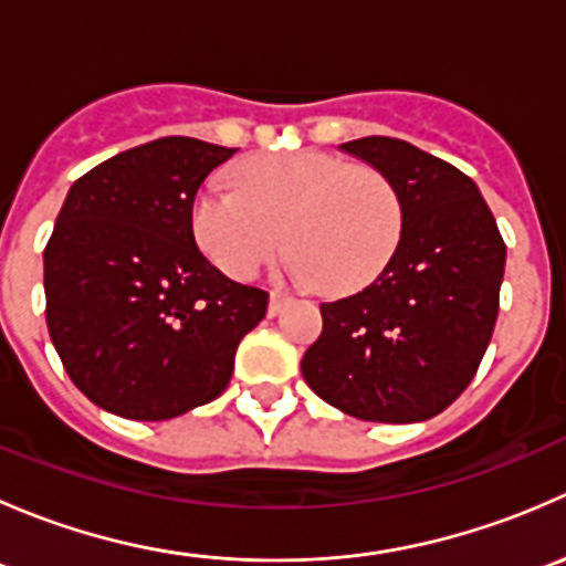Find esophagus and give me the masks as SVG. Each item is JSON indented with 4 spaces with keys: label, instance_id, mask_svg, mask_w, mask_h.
<instances>
[{
    "label": "esophagus",
    "instance_id": "34e87169",
    "mask_svg": "<svg viewBox=\"0 0 566 566\" xmlns=\"http://www.w3.org/2000/svg\"><path fill=\"white\" fill-rule=\"evenodd\" d=\"M284 304H287V295H282V293H271V301H268V315L276 317L279 312L284 310Z\"/></svg>",
    "mask_w": 566,
    "mask_h": 566
}]
</instances>
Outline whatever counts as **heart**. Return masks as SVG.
<instances>
[{"mask_svg": "<svg viewBox=\"0 0 566 566\" xmlns=\"http://www.w3.org/2000/svg\"><path fill=\"white\" fill-rule=\"evenodd\" d=\"M235 177L238 186L208 180L191 202L193 241L227 276H254L287 232L290 271L347 295L375 282L397 251L402 199L380 169L295 150L249 158Z\"/></svg>", "mask_w": 566, "mask_h": 566, "instance_id": "1", "label": "heart"}]
</instances>
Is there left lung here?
Returning <instances> with one entry per match:
<instances>
[{"mask_svg": "<svg viewBox=\"0 0 566 566\" xmlns=\"http://www.w3.org/2000/svg\"><path fill=\"white\" fill-rule=\"evenodd\" d=\"M342 150L391 177L402 235L369 287L319 304L323 331L301 373L319 399L356 419H432L482 364L506 243L476 182L443 158L391 136H364Z\"/></svg>", "mask_w": 566, "mask_h": 566, "instance_id": "8db88e82", "label": "left lung"}]
</instances>
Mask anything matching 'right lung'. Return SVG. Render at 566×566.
Returning a JSON list of instances; mask_svg holds the SVG:
<instances>
[{
  "label": "right lung",
  "instance_id": "obj_1",
  "mask_svg": "<svg viewBox=\"0 0 566 566\" xmlns=\"http://www.w3.org/2000/svg\"><path fill=\"white\" fill-rule=\"evenodd\" d=\"M235 147L164 136L78 177L43 251L45 323L76 389L164 421L227 389L268 293L197 249L191 202Z\"/></svg>",
  "mask_w": 566,
  "mask_h": 566
}]
</instances>
